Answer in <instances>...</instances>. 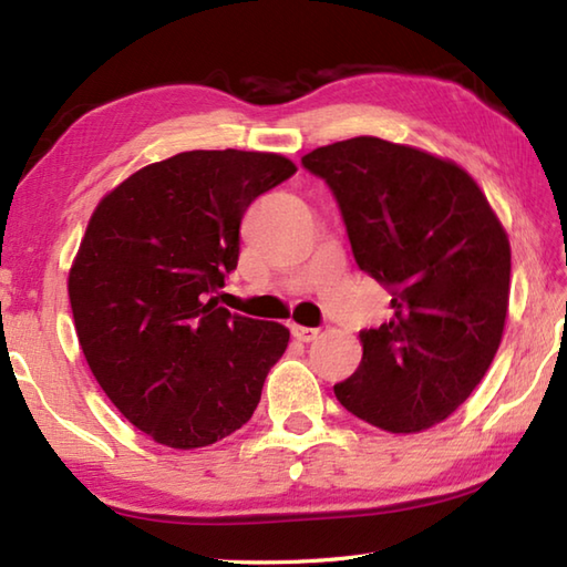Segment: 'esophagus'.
<instances>
[{"label":"esophagus","instance_id":"34e87169","mask_svg":"<svg viewBox=\"0 0 567 567\" xmlns=\"http://www.w3.org/2000/svg\"><path fill=\"white\" fill-rule=\"evenodd\" d=\"M290 331H292V336L297 341H302V343H309V341H315L317 336H319V329H309V327H299V323H292L290 327Z\"/></svg>","mask_w":567,"mask_h":567}]
</instances>
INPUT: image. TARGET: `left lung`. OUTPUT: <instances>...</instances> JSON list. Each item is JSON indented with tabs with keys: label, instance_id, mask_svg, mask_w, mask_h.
I'll return each mask as SVG.
<instances>
[{
	"label": "left lung",
	"instance_id": "8db88e82",
	"mask_svg": "<svg viewBox=\"0 0 567 567\" xmlns=\"http://www.w3.org/2000/svg\"><path fill=\"white\" fill-rule=\"evenodd\" d=\"M339 204L358 268L392 295V319L360 331L363 360L333 384L348 412L416 433L485 378L509 305V240L463 167L358 136L307 153Z\"/></svg>",
	"mask_w": 567,
	"mask_h": 567
}]
</instances>
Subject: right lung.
<instances>
[{
	"label": "right lung",
	"mask_w": 567,
	"mask_h": 567,
	"mask_svg": "<svg viewBox=\"0 0 567 567\" xmlns=\"http://www.w3.org/2000/svg\"><path fill=\"white\" fill-rule=\"evenodd\" d=\"M295 173L275 153H177L94 209L68 280L72 319L100 388L153 441L202 449L256 412L290 331L214 295L238 265L250 202Z\"/></svg>",
	"instance_id": "right-lung-1"
}]
</instances>
